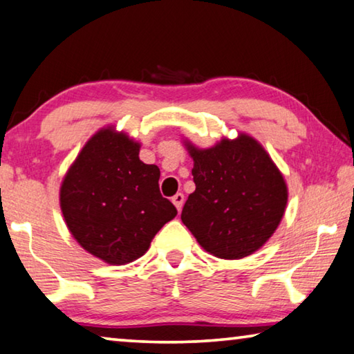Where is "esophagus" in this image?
I'll use <instances>...</instances> for the list:
<instances>
[{"mask_svg":"<svg viewBox=\"0 0 354 354\" xmlns=\"http://www.w3.org/2000/svg\"><path fill=\"white\" fill-rule=\"evenodd\" d=\"M172 202H174V205H176V208L178 212L182 210V207H183V202H185V196H183V193H177L176 196H174L172 198Z\"/></svg>","mask_w":354,"mask_h":354,"instance_id":"1","label":"esophagus"}]
</instances>
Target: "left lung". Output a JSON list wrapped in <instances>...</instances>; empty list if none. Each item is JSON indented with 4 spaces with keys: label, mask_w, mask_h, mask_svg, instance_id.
<instances>
[{
    "label": "left lung",
    "mask_w": 354,
    "mask_h": 354,
    "mask_svg": "<svg viewBox=\"0 0 354 354\" xmlns=\"http://www.w3.org/2000/svg\"><path fill=\"white\" fill-rule=\"evenodd\" d=\"M194 161V193L182 221L207 252L243 259L262 248L279 225L288 191L281 171L252 136L224 138L210 149L185 141Z\"/></svg>",
    "instance_id": "left-lung-1"
}]
</instances>
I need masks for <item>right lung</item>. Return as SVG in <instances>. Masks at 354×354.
<instances>
[{"instance_id": "obj_1", "label": "right lung", "mask_w": 354, "mask_h": 354, "mask_svg": "<svg viewBox=\"0 0 354 354\" xmlns=\"http://www.w3.org/2000/svg\"><path fill=\"white\" fill-rule=\"evenodd\" d=\"M139 149L125 133L102 129L61 185V210L73 239L109 265L144 256L156 232L177 215L160 193L158 166L142 163Z\"/></svg>"}]
</instances>
